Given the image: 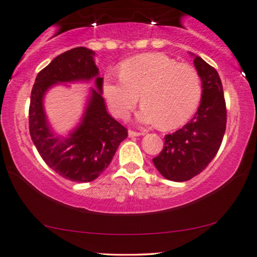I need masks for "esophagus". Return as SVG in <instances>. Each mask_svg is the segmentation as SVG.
I'll use <instances>...</instances> for the list:
<instances>
[{
    "instance_id": "esophagus-1",
    "label": "esophagus",
    "mask_w": 257,
    "mask_h": 257,
    "mask_svg": "<svg viewBox=\"0 0 257 257\" xmlns=\"http://www.w3.org/2000/svg\"><path fill=\"white\" fill-rule=\"evenodd\" d=\"M144 132H136V131H132V130H130L128 131V137H140V136H144Z\"/></svg>"
}]
</instances>
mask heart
Here are the masks:
<instances>
[{
  "instance_id": "1",
  "label": "heart",
  "mask_w": 257,
  "mask_h": 257,
  "mask_svg": "<svg viewBox=\"0 0 257 257\" xmlns=\"http://www.w3.org/2000/svg\"><path fill=\"white\" fill-rule=\"evenodd\" d=\"M120 77L103 79V95L113 115L127 118L141 95L144 103L137 119L176 128L194 115L202 96V80L196 69L179 64L161 53H147L120 64Z\"/></svg>"
}]
</instances>
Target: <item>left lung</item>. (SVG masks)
Segmentation results:
<instances>
[{"label": "left lung", "mask_w": 257, "mask_h": 257, "mask_svg": "<svg viewBox=\"0 0 257 257\" xmlns=\"http://www.w3.org/2000/svg\"><path fill=\"white\" fill-rule=\"evenodd\" d=\"M202 80V96L196 113L186 125L164 137L165 144L154 165L164 178L186 181L202 172L216 156L226 128V106L217 71L192 54Z\"/></svg>", "instance_id": "8db88e82"}]
</instances>
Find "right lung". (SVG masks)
<instances>
[{
    "label": "right lung",
    "mask_w": 257,
    "mask_h": 257,
    "mask_svg": "<svg viewBox=\"0 0 257 257\" xmlns=\"http://www.w3.org/2000/svg\"><path fill=\"white\" fill-rule=\"evenodd\" d=\"M95 51L77 47L55 57L35 78L29 111L30 134L42 160L63 178L77 183L96 179L109 167L127 130L109 115L103 97V78L98 76ZM94 80L78 125L66 137L52 131L43 100L54 85Z\"/></svg>",
    "instance_id": "right-lung-1"
}]
</instances>
